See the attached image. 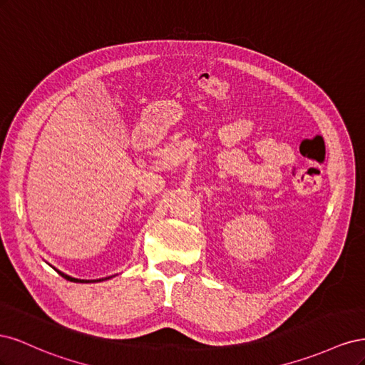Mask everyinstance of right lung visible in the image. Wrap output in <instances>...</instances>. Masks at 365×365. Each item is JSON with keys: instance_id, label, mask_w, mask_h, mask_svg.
<instances>
[{"instance_id": "1", "label": "right lung", "mask_w": 365, "mask_h": 365, "mask_svg": "<svg viewBox=\"0 0 365 365\" xmlns=\"http://www.w3.org/2000/svg\"><path fill=\"white\" fill-rule=\"evenodd\" d=\"M56 269V268H54ZM58 272H59V275H62L63 279H67L68 282H74V283H94V282H103V280H106V279H111V277H106V279H98V280H81V279H74V277H71V275H67V274H63L62 271H59V269H56Z\"/></svg>"}]
</instances>
